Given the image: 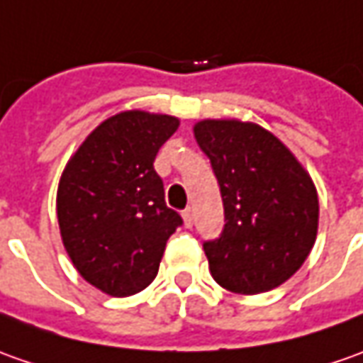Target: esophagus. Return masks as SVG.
Returning <instances> with one entry per match:
<instances>
[{"label": "esophagus", "mask_w": 363, "mask_h": 363, "mask_svg": "<svg viewBox=\"0 0 363 363\" xmlns=\"http://www.w3.org/2000/svg\"><path fill=\"white\" fill-rule=\"evenodd\" d=\"M182 218H184V226H189V228H191L192 223H194V211H192L191 206L182 213Z\"/></svg>", "instance_id": "esophagus-1"}]
</instances>
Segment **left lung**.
<instances>
[{"label": "left lung", "mask_w": 363, "mask_h": 363, "mask_svg": "<svg viewBox=\"0 0 363 363\" xmlns=\"http://www.w3.org/2000/svg\"><path fill=\"white\" fill-rule=\"evenodd\" d=\"M194 137L224 204L223 233L202 244L211 274L236 294L268 292L304 264L316 242V186L260 125L206 119L194 125Z\"/></svg>", "instance_id": "obj_1"}]
</instances>
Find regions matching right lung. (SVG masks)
Returning <instances> with one entry per match:
<instances>
[{"label":"right lung","instance_id":"1","mask_svg":"<svg viewBox=\"0 0 363 363\" xmlns=\"http://www.w3.org/2000/svg\"><path fill=\"white\" fill-rule=\"evenodd\" d=\"M179 119L125 111L83 140L61 174L57 218L77 272L109 296L137 294L155 280L181 214L164 202L152 162Z\"/></svg>","mask_w":363,"mask_h":363}]
</instances>
